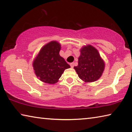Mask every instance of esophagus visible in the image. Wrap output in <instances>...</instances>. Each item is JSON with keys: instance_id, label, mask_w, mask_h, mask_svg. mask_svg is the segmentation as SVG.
Wrapping results in <instances>:
<instances>
[{"instance_id": "esophagus-1", "label": "esophagus", "mask_w": 132, "mask_h": 132, "mask_svg": "<svg viewBox=\"0 0 132 132\" xmlns=\"http://www.w3.org/2000/svg\"><path fill=\"white\" fill-rule=\"evenodd\" d=\"M70 65L71 68H73V67H74V63H71L70 64Z\"/></svg>"}]
</instances>
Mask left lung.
Masks as SVG:
<instances>
[{
  "instance_id": "left-lung-1",
  "label": "left lung",
  "mask_w": 132,
  "mask_h": 132,
  "mask_svg": "<svg viewBox=\"0 0 132 132\" xmlns=\"http://www.w3.org/2000/svg\"><path fill=\"white\" fill-rule=\"evenodd\" d=\"M105 63L98 50L90 45L80 50L78 65L74 69L80 79L86 82L95 81L104 70Z\"/></svg>"
}]
</instances>
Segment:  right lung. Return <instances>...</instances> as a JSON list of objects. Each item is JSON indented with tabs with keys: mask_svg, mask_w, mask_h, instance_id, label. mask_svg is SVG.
I'll return each mask as SVG.
<instances>
[{
	"mask_svg": "<svg viewBox=\"0 0 132 132\" xmlns=\"http://www.w3.org/2000/svg\"><path fill=\"white\" fill-rule=\"evenodd\" d=\"M61 45L53 41L42 47L35 58L32 66L37 77L45 83L55 84L58 81L66 69L70 68L59 55Z\"/></svg>",
	"mask_w": 132,
	"mask_h": 132,
	"instance_id": "add662e5",
	"label": "right lung"
}]
</instances>
